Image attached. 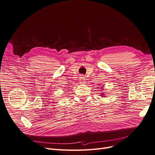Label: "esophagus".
<instances>
[{
    "mask_svg": "<svg viewBox=\"0 0 155 155\" xmlns=\"http://www.w3.org/2000/svg\"><path fill=\"white\" fill-rule=\"evenodd\" d=\"M79 80H80V84H84L85 82V78L83 77H80Z\"/></svg>",
    "mask_w": 155,
    "mask_h": 155,
    "instance_id": "esophagus-1",
    "label": "esophagus"
}]
</instances>
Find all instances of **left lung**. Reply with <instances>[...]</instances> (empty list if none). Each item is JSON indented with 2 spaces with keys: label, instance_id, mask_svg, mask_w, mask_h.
Segmentation results:
<instances>
[{
  "label": "left lung",
  "instance_id": "left-lung-1",
  "mask_svg": "<svg viewBox=\"0 0 155 155\" xmlns=\"http://www.w3.org/2000/svg\"><path fill=\"white\" fill-rule=\"evenodd\" d=\"M99 89H101V88H99ZM101 96H102V97H104V96L105 97V96H104V94L103 93H102L101 94Z\"/></svg>",
  "mask_w": 155,
  "mask_h": 155
}]
</instances>
